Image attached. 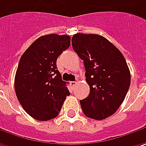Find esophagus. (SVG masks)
Here are the masks:
<instances>
[{
    "label": "esophagus",
    "instance_id": "obj_1",
    "mask_svg": "<svg viewBox=\"0 0 146 146\" xmlns=\"http://www.w3.org/2000/svg\"><path fill=\"white\" fill-rule=\"evenodd\" d=\"M76 84H77V82H70V85H71L72 87H75Z\"/></svg>",
    "mask_w": 146,
    "mask_h": 146
}]
</instances>
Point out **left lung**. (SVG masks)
<instances>
[{"instance_id":"left-lung-1","label":"left lung","mask_w":146,"mask_h":146,"mask_svg":"<svg viewBox=\"0 0 146 146\" xmlns=\"http://www.w3.org/2000/svg\"><path fill=\"white\" fill-rule=\"evenodd\" d=\"M74 51L83 60L90 94L80 100L86 117L102 120L113 115L123 102L131 73L123 54L105 37L77 33L72 37Z\"/></svg>"}]
</instances>
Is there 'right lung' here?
Instances as JSON below:
<instances>
[{
    "label": "right lung",
    "instance_id": "1",
    "mask_svg": "<svg viewBox=\"0 0 146 146\" xmlns=\"http://www.w3.org/2000/svg\"><path fill=\"white\" fill-rule=\"evenodd\" d=\"M70 36L49 34L37 38L23 54L15 78L16 96L23 110L40 121L55 117L70 95L56 60L70 46Z\"/></svg>",
    "mask_w": 146,
    "mask_h": 146
}]
</instances>
